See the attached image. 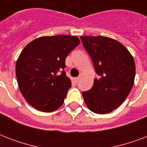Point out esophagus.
Segmentation results:
<instances>
[{"mask_svg": "<svg viewBox=\"0 0 147 147\" xmlns=\"http://www.w3.org/2000/svg\"><path fill=\"white\" fill-rule=\"evenodd\" d=\"M79 79H80V77H77V78H74V81H75V82L77 83L79 81Z\"/></svg>", "mask_w": 147, "mask_h": 147, "instance_id": "34e87169", "label": "esophagus"}]
</instances>
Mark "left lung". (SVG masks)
I'll return each instance as SVG.
<instances>
[{"mask_svg":"<svg viewBox=\"0 0 147 147\" xmlns=\"http://www.w3.org/2000/svg\"><path fill=\"white\" fill-rule=\"evenodd\" d=\"M80 38L99 76L92 88L82 92L84 100L94 113H110L122 105L132 89L136 72L134 57L122 43L111 38Z\"/></svg>","mask_w":147,"mask_h":147,"instance_id":"8db88e82","label":"left lung"}]
</instances>
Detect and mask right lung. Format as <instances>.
I'll return each instance as SVG.
<instances>
[{
  "mask_svg": "<svg viewBox=\"0 0 147 147\" xmlns=\"http://www.w3.org/2000/svg\"><path fill=\"white\" fill-rule=\"evenodd\" d=\"M80 40L77 36H41L24 47L16 63L20 91L29 105L42 112H53L64 102L71 88L64 71L65 59Z\"/></svg>",
  "mask_w": 147,
  "mask_h": 147,
  "instance_id": "1",
  "label": "right lung"
}]
</instances>
